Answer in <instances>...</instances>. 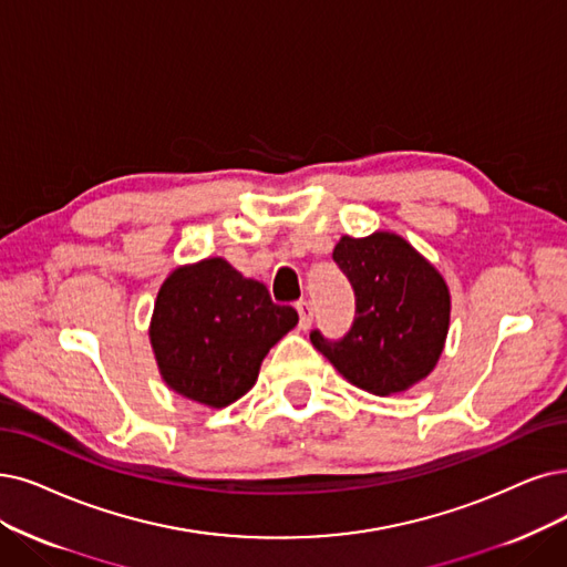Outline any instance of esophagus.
<instances>
[{"label":"esophagus","mask_w":567,"mask_h":567,"mask_svg":"<svg viewBox=\"0 0 567 567\" xmlns=\"http://www.w3.org/2000/svg\"><path fill=\"white\" fill-rule=\"evenodd\" d=\"M296 309H298V313H300V328L307 330V328L311 326V321H313V307H311V302L302 300V302L296 305Z\"/></svg>","instance_id":"1"}]
</instances>
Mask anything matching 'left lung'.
<instances>
[{
    "instance_id": "obj_1",
    "label": "left lung",
    "mask_w": 567,
    "mask_h": 567,
    "mask_svg": "<svg viewBox=\"0 0 567 567\" xmlns=\"http://www.w3.org/2000/svg\"><path fill=\"white\" fill-rule=\"evenodd\" d=\"M355 292L342 339L313 330L311 344L353 386L393 395L425 379L444 349L451 298L440 271L393 233L342 237L332 251Z\"/></svg>"
}]
</instances>
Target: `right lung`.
Returning a JSON list of instances; mask_svg holds the SVG:
<instances>
[{
    "mask_svg": "<svg viewBox=\"0 0 567 567\" xmlns=\"http://www.w3.org/2000/svg\"><path fill=\"white\" fill-rule=\"evenodd\" d=\"M298 326L260 281L223 258L176 267L157 292L151 344L167 386L207 406H228L258 379L260 362Z\"/></svg>",
    "mask_w": 567,
    "mask_h": 567,
    "instance_id": "add662e5",
    "label": "right lung"
}]
</instances>
